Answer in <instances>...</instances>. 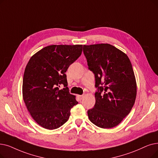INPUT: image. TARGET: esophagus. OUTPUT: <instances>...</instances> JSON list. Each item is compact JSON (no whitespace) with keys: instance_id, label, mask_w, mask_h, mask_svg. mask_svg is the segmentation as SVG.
I'll list each match as a JSON object with an SVG mask.
<instances>
[{"instance_id":"34e87169","label":"esophagus","mask_w":158,"mask_h":158,"mask_svg":"<svg viewBox=\"0 0 158 158\" xmlns=\"http://www.w3.org/2000/svg\"><path fill=\"white\" fill-rule=\"evenodd\" d=\"M83 95H78V98L81 100L82 99H83Z\"/></svg>"}]
</instances>
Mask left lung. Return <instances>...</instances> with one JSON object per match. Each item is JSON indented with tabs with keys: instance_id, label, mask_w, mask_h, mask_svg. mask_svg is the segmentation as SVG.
Masks as SVG:
<instances>
[{
	"instance_id": "left-lung-1",
	"label": "left lung",
	"mask_w": 158,
	"mask_h": 158,
	"mask_svg": "<svg viewBox=\"0 0 158 158\" xmlns=\"http://www.w3.org/2000/svg\"><path fill=\"white\" fill-rule=\"evenodd\" d=\"M83 52L98 88L88 118L98 127H115L130 112L135 101L137 84L131 62L126 53L109 44L84 45Z\"/></svg>"
}]
</instances>
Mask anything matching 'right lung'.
<instances>
[{
    "label": "right lung",
    "instance_id": "obj_1",
    "mask_svg": "<svg viewBox=\"0 0 158 158\" xmlns=\"http://www.w3.org/2000/svg\"><path fill=\"white\" fill-rule=\"evenodd\" d=\"M83 45H50L31 56L23 76V97L32 118L46 129L53 130L68 120L78 102L67 87L65 72L81 55ZM63 84L65 87L59 90Z\"/></svg>",
    "mask_w": 158,
    "mask_h": 158
}]
</instances>
